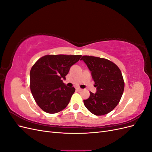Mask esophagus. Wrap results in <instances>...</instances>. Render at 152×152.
I'll return each instance as SVG.
<instances>
[{
	"mask_svg": "<svg viewBox=\"0 0 152 152\" xmlns=\"http://www.w3.org/2000/svg\"><path fill=\"white\" fill-rule=\"evenodd\" d=\"M77 90L78 91H81L82 89H80V87H77Z\"/></svg>",
	"mask_w": 152,
	"mask_h": 152,
	"instance_id": "obj_1",
	"label": "esophagus"
}]
</instances>
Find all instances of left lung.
<instances>
[{
	"mask_svg": "<svg viewBox=\"0 0 152 152\" xmlns=\"http://www.w3.org/2000/svg\"><path fill=\"white\" fill-rule=\"evenodd\" d=\"M91 72L96 93H90L84 100L87 109L95 115L107 114L116 107L124 89V82L119 68L107 59L84 56L81 58Z\"/></svg>",
	"mask_w": 152,
	"mask_h": 152,
	"instance_id": "left-lung-1",
	"label": "left lung"
}]
</instances>
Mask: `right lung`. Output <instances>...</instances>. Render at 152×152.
<instances>
[{
	"mask_svg": "<svg viewBox=\"0 0 152 152\" xmlns=\"http://www.w3.org/2000/svg\"><path fill=\"white\" fill-rule=\"evenodd\" d=\"M81 55H46L32 66L30 73V89L39 107L48 113L65 108L74 93V87L63 82L70 67Z\"/></svg>",
	"mask_w": 152,
	"mask_h": 152,
	"instance_id": "right-lung-1",
	"label": "right lung"
}]
</instances>
